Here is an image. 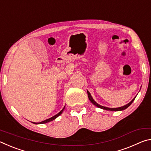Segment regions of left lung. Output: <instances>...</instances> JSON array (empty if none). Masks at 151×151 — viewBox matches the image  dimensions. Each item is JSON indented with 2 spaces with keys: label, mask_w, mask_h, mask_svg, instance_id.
I'll use <instances>...</instances> for the list:
<instances>
[{
  "label": "left lung",
  "mask_w": 151,
  "mask_h": 151,
  "mask_svg": "<svg viewBox=\"0 0 151 151\" xmlns=\"http://www.w3.org/2000/svg\"><path fill=\"white\" fill-rule=\"evenodd\" d=\"M87 93H88V96L89 100H90L91 103H93V104H94V105L96 106L97 107H99V108L103 109H104V110H107V111H122V110L126 109L128 108V107H129L130 105H131V104L132 103V102L134 101V99L136 98V97H134V98L133 99H132V100L131 102H130V103H129V104H126V105H124V106H123L119 107V108H112V109H111V108H108V107H105V106H101L100 104H99L98 103H96V102L93 100V99L92 98V96H91V95L90 93H89V92H88V91H87Z\"/></svg>",
  "instance_id": "obj_1"
}]
</instances>
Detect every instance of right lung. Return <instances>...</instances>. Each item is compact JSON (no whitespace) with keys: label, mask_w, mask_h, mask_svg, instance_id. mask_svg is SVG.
<instances>
[{"label":"right lung","mask_w":151,"mask_h":151,"mask_svg":"<svg viewBox=\"0 0 151 151\" xmlns=\"http://www.w3.org/2000/svg\"><path fill=\"white\" fill-rule=\"evenodd\" d=\"M65 107H64V108L63 109V110H61V111H60L59 112H58V114H56V115H55L54 116L51 117V118H50V119H47V120H45V121H42V122H39V123H37V122H33V123H34V124H44V123H47V122H50V121H53V120H55L56 118H57V117H58V116L60 115V114H62V112H63L64 109H65Z\"/></svg>","instance_id":"obj_1"}]
</instances>
